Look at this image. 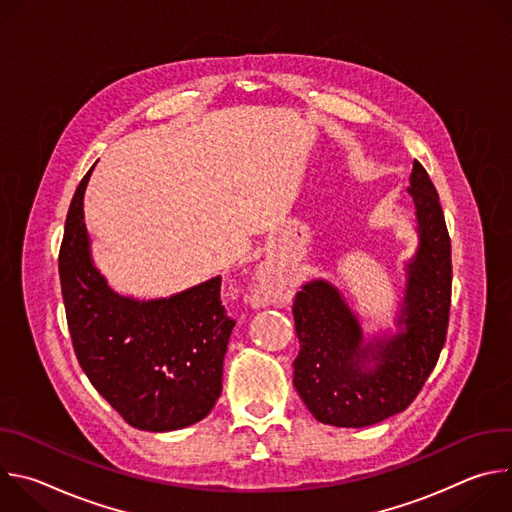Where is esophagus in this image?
I'll list each match as a JSON object with an SVG mask.
<instances>
[{
	"label": "esophagus",
	"mask_w": 512,
	"mask_h": 512,
	"mask_svg": "<svg viewBox=\"0 0 512 512\" xmlns=\"http://www.w3.org/2000/svg\"><path fill=\"white\" fill-rule=\"evenodd\" d=\"M273 298V281L271 279H259L257 291H255V300L257 302H269Z\"/></svg>",
	"instance_id": "34e87169"
}]
</instances>
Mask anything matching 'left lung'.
I'll return each mask as SVG.
<instances>
[{"instance_id": "8db88e82", "label": "left lung", "mask_w": 512, "mask_h": 512, "mask_svg": "<svg viewBox=\"0 0 512 512\" xmlns=\"http://www.w3.org/2000/svg\"><path fill=\"white\" fill-rule=\"evenodd\" d=\"M409 194L421 243L409 263L399 326L391 340L362 346L356 318L338 291L318 279L294 298L300 352L294 385L310 413L336 427H367L405 411L419 395L446 342L452 302V245L440 196L415 160ZM375 361L373 370L363 364Z\"/></svg>"}]
</instances>
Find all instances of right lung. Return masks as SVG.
Instances as JSON below:
<instances>
[{
	"mask_svg": "<svg viewBox=\"0 0 512 512\" xmlns=\"http://www.w3.org/2000/svg\"><path fill=\"white\" fill-rule=\"evenodd\" d=\"M91 172L72 196L58 253L75 354L91 385L131 427H188L210 413L223 389V358L235 320L221 302V277L168 300L117 296L91 263L83 221Z\"/></svg>",
	"mask_w": 512,
	"mask_h": 512,
	"instance_id": "add662e5",
	"label": "right lung"
}]
</instances>
